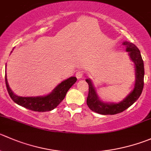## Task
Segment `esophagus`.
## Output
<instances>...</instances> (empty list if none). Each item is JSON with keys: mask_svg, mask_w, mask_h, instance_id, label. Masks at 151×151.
<instances>
[{"mask_svg": "<svg viewBox=\"0 0 151 151\" xmlns=\"http://www.w3.org/2000/svg\"><path fill=\"white\" fill-rule=\"evenodd\" d=\"M84 74L85 73L83 70H79V71H77V73H76V77H77V79L83 78V77H84Z\"/></svg>", "mask_w": 151, "mask_h": 151, "instance_id": "obj_1", "label": "esophagus"}]
</instances>
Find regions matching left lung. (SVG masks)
Segmentation results:
<instances>
[{
	"label": "left lung",
	"instance_id": "left-lung-1",
	"mask_svg": "<svg viewBox=\"0 0 151 151\" xmlns=\"http://www.w3.org/2000/svg\"><path fill=\"white\" fill-rule=\"evenodd\" d=\"M123 45L126 46V51L129 52L131 60L136 65V80L135 88L133 91L125 98L123 101L118 104H107L102 102L96 96L94 88L90 80H86L88 84V95L87 97V105L91 111L103 115L116 114L122 112L132 105L138 99L142 92L144 87V63L142 58L140 51L134 43L124 42Z\"/></svg>",
	"mask_w": 151,
	"mask_h": 151
}]
</instances>
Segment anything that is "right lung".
<instances>
[{"label": "right lung", "mask_w": 151, "mask_h": 151, "mask_svg": "<svg viewBox=\"0 0 151 151\" xmlns=\"http://www.w3.org/2000/svg\"><path fill=\"white\" fill-rule=\"evenodd\" d=\"M76 81L77 78L75 77H70L68 80L62 82L60 84L58 85L53 92L48 96H38V97H23V96H16L12 91L7 83L6 74H5L6 86L12 99L17 104L27 109L34 111H38V112H46V111H52L56 108L65 98L67 91L76 83Z\"/></svg>", "instance_id": "right-lung-1"}]
</instances>
